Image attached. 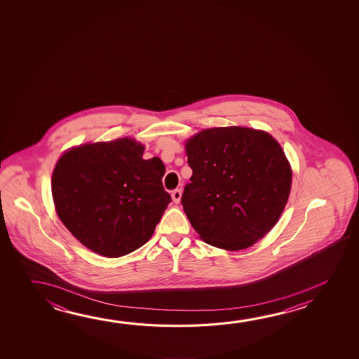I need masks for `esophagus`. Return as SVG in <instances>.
<instances>
[{"mask_svg": "<svg viewBox=\"0 0 359 359\" xmlns=\"http://www.w3.org/2000/svg\"><path fill=\"white\" fill-rule=\"evenodd\" d=\"M171 196H172L174 203L179 204V203H180V198H182V190H180V189H175V190L171 193Z\"/></svg>", "mask_w": 359, "mask_h": 359, "instance_id": "34e87169", "label": "esophagus"}]
</instances>
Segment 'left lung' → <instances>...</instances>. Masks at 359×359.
Returning <instances> with one entry per match:
<instances>
[{"label": "left lung", "mask_w": 359, "mask_h": 359, "mask_svg": "<svg viewBox=\"0 0 359 359\" xmlns=\"http://www.w3.org/2000/svg\"><path fill=\"white\" fill-rule=\"evenodd\" d=\"M193 175L182 205L212 247H252L276 225L287 204L292 170L273 136L229 126L203 130L187 142Z\"/></svg>", "instance_id": "obj_1"}]
</instances>
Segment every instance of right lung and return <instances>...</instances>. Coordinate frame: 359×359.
I'll use <instances>...</instances> for the list:
<instances>
[{"label":"right lung","instance_id":"right-lung-1","mask_svg":"<svg viewBox=\"0 0 359 359\" xmlns=\"http://www.w3.org/2000/svg\"><path fill=\"white\" fill-rule=\"evenodd\" d=\"M142 153V144L123 137L75 147L55 166L57 215L95 253L118 258L142 247L171 201L163 161Z\"/></svg>","mask_w":359,"mask_h":359}]
</instances>
